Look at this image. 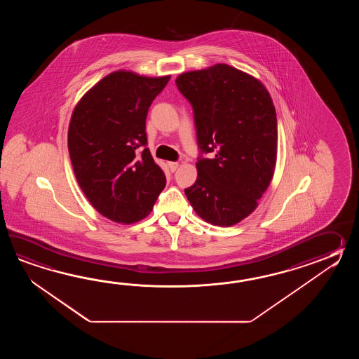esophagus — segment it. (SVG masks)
Wrapping results in <instances>:
<instances>
[{
  "label": "esophagus",
  "mask_w": 359,
  "mask_h": 359,
  "mask_svg": "<svg viewBox=\"0 0 359 359\" xmlns=\"http://www.w3.org/2000/svg\"><path fill=\"white\" fill-rule=\"evenodd\" d=\"M178 163L177 161H169L168 163V167L169 169H170V172H176L177 168H178Z\"/></svg>",
  "instance_id": "obj_1"
}]
</instances>
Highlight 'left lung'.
Here are the masks:
<instances>
[{"label":"left lung","mask_w":359,"mask_h":359,"mask_svg":"<svg viewBox=\"0 0 359 359\" xmlns=\"http://www.w3.org/2000/svg\"><path fill=\"white\" fill-rule=\"evenodd\" d=\"M177 87L194 110L198 149L196 182L184 190L208 223L229 227L258 206L272 181L277 118L267 88L227 64L178 76Z\"/></svg>","instance_id":"left-lung-1"}]
</instances>
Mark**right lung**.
I'll return each instance as SVG.
<instances>
[{"mask_svg": "<svg viewBox=\"0 0 359 359\" xmlns=\"http://www.w3.org/2000/svg\"><path fill=\"white\" fill-rule=\"evenodd\" d=\"M170 76L118 70L86 92L73 110L68 149L76 181L92 206L118 223L147 217L165 176L146 147V115Z\"/></svg>", "mask_w": 359, "mask_h": 359, "instance_id": "1", "label": "right lung"}]
</instances>
